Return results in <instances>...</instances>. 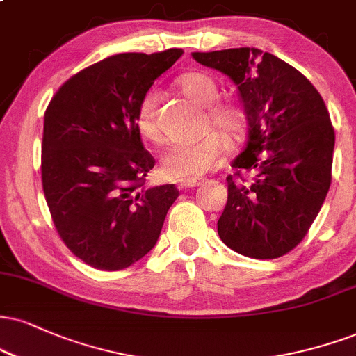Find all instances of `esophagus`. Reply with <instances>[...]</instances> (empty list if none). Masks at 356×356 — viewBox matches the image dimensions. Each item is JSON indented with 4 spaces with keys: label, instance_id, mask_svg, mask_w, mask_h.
Instances as JSON below:
<instances>
[{
    "label": "esophagus",
    "instance_id": "34e87169",
    "mask_svg": "<svg viewBox=\"0 0 356 356\" xmlns=\"http://www.w3.org/2000/svg\"><path fill=\"white\" fill-rule=\"evenodd\" d=\"M202 184V179H184L181 181L182 189H192V187H197Z\"/></svg>",
    "mask_w": 356,
    "mask_h": 356
}]
</instances>
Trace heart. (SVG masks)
Segmentation results:
<instances>
[{
	"label": "heart",
	"mask_w": 356,
	"mask_h": 356,
	"mask_svg": "<svg viewBox=\"0 0 356 356\" xmlns=\"http://www.w3.org/2000/svg\"><path fill=\"white\" fill-rule=\"evenodd\" d=\"M179 88L189 97L205 108V127H216L227 139L242 140L250 127V109L242 101H216L219 97V84L205 72H187L179 79ZM159 94L149 91L140 99L136 113V127L140 137L156 143L161 137L157 124ZM220 131V132H221ZM216 131H207L195 140H181L170 144L162 154L161 169L169 179H189L202 175L219 164L225 152V139Z\"/></svg>",
	"instance_id": "obj_1"
}]
</instances>
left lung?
Segmentation results:
<instances>
[{
	"label": "left lung",
	"mask_w": 356,
	"mask_h": 356,
	"mask_svg": "<svg viewBox=\"0 0 356 356\" xmlns=\"http://www.w3.org/2000/svg\"><path fill=\"white\" fill-rule=\"evenodd\" d=\"M224 72L250 109L247 143L227 175L222 242L250 259H278L303 241L332 184L335 131L300 71L257 48L192 53Z\"/></svg>",
	"instance_id": "8db88e82"
}]
</instances>
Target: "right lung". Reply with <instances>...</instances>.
Masks as SVG:
<instances>
[{
	"label": "right lung",
	"mask_w": 356,
	"mask_h": 356,
	"mask_svg": "<svg viewBox=\"0 0 356 356\" xmlns=\"http://www.w3.org/2000/svg\"><path fill=\"white\" fill-rule=\"evenodd\" d=\"M184 54L122 53L76 72L44 113L41 179L61 241L84 264L122 270L156 245L174 184L144 186L156 161L136 127L137 106Z\"/></svg>",
	"instance_id": "right-lung-1"
}]
</instances>
